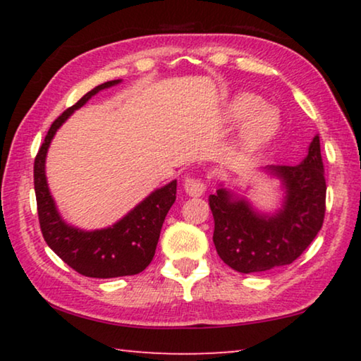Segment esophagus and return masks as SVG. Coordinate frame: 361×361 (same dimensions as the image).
Segmentation results:
<instances>
[{
	"instance_id": "esophagus-1",
	"label": "esophagus",
	"mask_w": 361,
	"mask_h": 361,
	"mask_svg": "<svg viewBox=\"0 0 361 361\" xmlns=\"http://www.w3.org/2000/svg\"><path fill=\"white\" fill-rule=\"evenodd\" d=\"M185 191L191 197H200L205 192V183L200 178H186L185 180Z\"/></svg>"
}]
</instances>
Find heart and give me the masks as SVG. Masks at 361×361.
Masks as SVG:
<instances>
[{"label":"heart","instance_id":"1","mask_svg":"<svg viewBox=\"0 0 361 361\" xmlns=\"http://www.w3.org/2000/svg\"><path fill=\"white\" fill-rule=\"evenodd\" d=\"M226 118L232 124H243V145L250 151H259L272 142L282 129V114L272 105H264L261 97L240 92L226 106Z\"/></svg>","mask_w":361,"mask_h":361}]
</instances>
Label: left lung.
Here are the masks:
<instances>
[{"label":"left lung","instance_id":"left-lung-1","mask_svg":"<svg viewBox=\"0 0 361 361\" xmlns=\"http://www.w3.org/2000/svg\"><path fill=\"white\" fill-rule=\"evenodd\" d=\"M261 172L280 181L282 200L277 210H259L237 192L239 188L235 191L223 183L209 197L216 252L242 274L291 264L315 239L325 218L326 183L319 135L312 138L301 164L267 166Z\"/></svg>","mask_w":361,"mask_h":361}]
</instances>
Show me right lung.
Wrapping results in <instances>:
<instances>
[{
    "instance_id": "add662e5",
    "label": "right lung",
    "mask_w": 361,
    "mask_h": 361,
    "mask_svg": "<svg viewBox=\"0 0 361 361\" xmlns=\"http://www.w3.org/2000/svg\"><path fill=\"white\" fill-rule=\"evenodd\" d=\"M122 79L103 82L85 94L76 105L52 122L35 159V192L39 226L44 240L60 259L85 277L113 279L135 276L152 261L161 229L176 199V180L157 188L113 226L85 231L66 223L60 215L46 178V156L57 130L70 116L100 90L118 85Z\"/></svg>"
}]
</instances>
